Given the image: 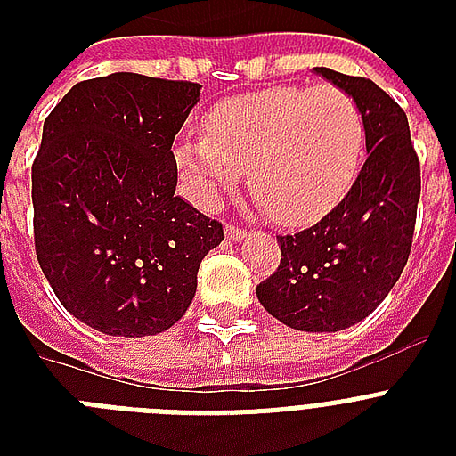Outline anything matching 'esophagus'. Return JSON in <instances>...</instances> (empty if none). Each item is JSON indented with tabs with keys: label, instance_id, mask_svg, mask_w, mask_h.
Here are the masks:
<instances>
[{
	"label": "esophagus",
	"instance_id": "34e87169",
	"mask_svg": "<svg viewBox=\"0 0 456 456\" xmlns=\"http://www.w3.org/2000/svg\"><path fill=\"white\" fill-rule=\"evenodd\" d=\"M224 234H227V239H232V241H241L243 236H246V232H243L239 224H232V222H229L227 227H224Z\"/></svg>",
	"mask_w": 456,
	"mask_h": 456
}]
</instances>
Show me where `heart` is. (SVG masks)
<instances>
[{"instance_id": "b5f03b06", "label": "heart", "mask_w": 456, "mask_h": 456, "mask_svg": "<svg viewBox=\"0 0 456 456\" xmlns=\"http://www.w3.org/2000/svg\"><path fill=\"white\" fill-rule=\"evenodd\" d=\"M206 134H184L175 163L200 200L248 170L256 203L279 224H310L353 186L364 160L367 118L336 85H281L215 103Z\"/></svg>"}]
</instances>
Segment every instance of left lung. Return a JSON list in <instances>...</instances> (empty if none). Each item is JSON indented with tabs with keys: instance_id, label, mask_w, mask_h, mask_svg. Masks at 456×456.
Returning a JSON list of instances; mask_svg holds the SVG:
<instances>
[{
	"instance_id": "obj_1",
	"label": "left lung",
	"mask_w": 456,
	"mask_h": 456,
	"mask_svg": "<svg viewBox=\"0 0 456 456\" xmlns=\"http://www.w3.org/2000/svg\"><path fill=\"white\" fill-rule=\"evenodd\" d=\"M317 73L360 102L369 156L331 213L298 234L277 236L281 263L256 289L272 317L312 333L357 324L388 296L411 253L421 196V165L395 99L367 77Z\"/></svg>"
}]
</instances>
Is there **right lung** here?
I'll list each match as a JSON object with an SVG mask.
<instances>
[{"mask_svg": "<svg viewBox=\"0 0 456 456\" xmlns=\"http://www.w3.org/2000/svg\"><path fill=\"white\" fill-rule=\"evenodd\" d=\"M200 85L137 73L77 82L46 116L32 163L35 253L56 298L109 336L182 319L200 260L224 239L175 196V134Z\"/></svg>", "mask_w": 456, "mask_h": 456, "instance_id": "add662e5", "label": "right lung"}]
</instances>
